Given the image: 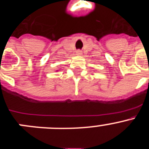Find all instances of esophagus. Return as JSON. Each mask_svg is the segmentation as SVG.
Segmentation results:
<instances>
[{"label":"esophagus","instance_id":"1","mask_svg":"<svg viewBox=\"0 0 149 149\" xmlns=\"http://www.w3.org/2000/svg\"><path fill=\"white\" fill-rule=\"evenodd\" d=\"M81 54H82V53H81V50H77V55H81Z\"/></svg>","mask_w":149,"mask_h":149}]
</instances>
